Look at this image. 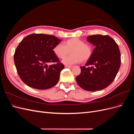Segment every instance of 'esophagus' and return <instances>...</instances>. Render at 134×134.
Wrapping results in <instances>:
<instances>
[{
    "instance_id": "obj_1",
    "label": "esophagus",
    "mask_w": 134,
    "mask_h": 134,
    "mask_svg": "<svg viewBox=\"0 0 134 134\" xmlns=\"http://www.w3.org/2000/svg\"><path fill=\"white\" fill-rule=\"evenodd\" d=\"M65 68H71L72 67V66H70V65H65Z\"/></svg>"
}]
</instances>
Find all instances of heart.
I'll return each instance as SVG.
<instances>
[{"mask_svg":"<svg viewBox=\"0 0 134 134\" xmlns=\"http://www.w3.org/2000/svg\"><path fill=\"white\" fill-rule=\"evenodd\" d=\"M52 51L58 58L62 59L70 51L71 54L63 60V63L66 64L86 62L91 58L93 53L92 47L90 44L76 37L65 41L64 45L60 43L56 44L52 48Z\"/></svg>","mask_w":134,"mask_h":134,"instance_id":"b5f03b06","label":"heart"}]
</instances>
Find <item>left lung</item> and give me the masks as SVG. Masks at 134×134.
<instances>
[{
  "label": "left lung",
  "instance_id": "1",
  "mask_svg": "<svg viewBox=\"0 0 134 134\" xmlns=\"http://www.w3.org/2000/svg\"><path fill=\"white\" fill-rule=\"evenodd\" d=\"M87 39L96 47L86 66H80L81 72L76 80L84 90L100 91L115 79L121 65L120 51L118 44L108 35H92Z\"/></svg>",
  "mask_w": 134,
  "mask_h": 134
}]
</instances>
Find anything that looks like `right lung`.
<instances>
[{"label": "right lung", "mask_w": 134, "mask_h": 134, "mask_svg": "<svg viewBox=\"0 0 134 134\" xmlns=\"http://www.w3.org/2000/svg\"><path fill=\"white\" fill-rule=\"evenodd\" d=\"M61 41L53 35L34 34L19 43L14 62L20 78L28 86L46 90L57 84L64 65L52 48ZM48 63L54 64L49 66Z\"/></svg>", "instance_id": "1"}]
</instances>
